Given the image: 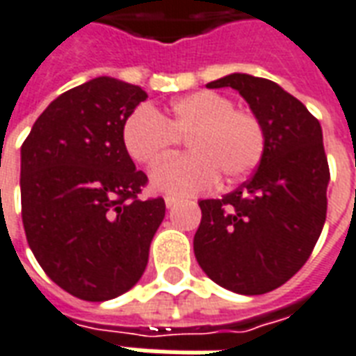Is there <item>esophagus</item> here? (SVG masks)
Listing matches in <instances>:
<instances>
[{
  "label": "esophagus",
  "mask_w": 356,
  "mask_h": 356,
  "mask_svg": "<svg viewBox=\"0 0 356 356\" xmlns=\"http://www.w3.org/2000/svg\"><path fill=\"white\" fill-rule=\"evenodd\" d=\"M176 204H178V199H175V197H165V207L175 208Z\"/></svg>",
  "instance_id": "obj_1"
}]
</instances>
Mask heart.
<instances>
[{
    "label": "heart",
    "instance_id": "b5f03b06",
    "mask_svg": "<svg viewBox=\"0 0 356 356\" xmlns=\"http://www.w3.org/2000/svg\"><path fill=\"white\" fill-rule=\"evenodd\" d=\"M180 138L188 140L189 156L170 159L154 170L149 184L157 193H202L219 175L225 184H234L257 167L264 152V131L257 118L236 111L231 99L210 90L178 97L165 114L138 106L122 129L125 152L144 167L167 159Z\"/></svg>",
    "mask_w": 356,
    "mask_h": 356
}]
</instances>
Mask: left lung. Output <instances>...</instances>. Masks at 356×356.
Returning <instances> with one entry per match:
<instances>
[{
    "instance_id": "left-lung-1",
    "label": "left lung",
    "mask_w": 356,
    "mask_h": 356,
    "mask_svg": "<svg viewBox=\"0 0 356 356\" xmlns=\"http://www.w3.org/2000/svg\"><path fill=\"white\" fill-rule=\"evenodd\" d=\"M207 88H232L264 131L255 175L223 199L200 200L197 263L212 282L240 295H264L308 261L327 218L330 180L323 129L276 82L227 74Z\"/></svg>"
}]
</instances>
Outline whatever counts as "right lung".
Here are the masks:
<instances>
[{"instance_id":"right-lung-1","label":"right lung","mask_w":356,"mask_h":356,"mask_svg":"<svg viewBox=\"0 0 356 356\" xmlns=\"http://www.w3.org/2000/svg\"><path fill=\"white\" fill-rule=\"evenodd\" d=\"M148 93L97 76L61 93L20 149L28 244L61 289L88 302L124 295L143 277L165 200H140L146 175L122 140Z\"/></svg>"}]
</instances>
